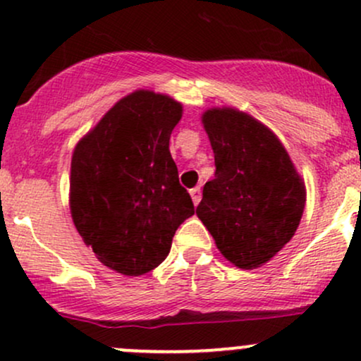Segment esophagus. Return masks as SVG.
<instances>
[{"instance_id":"1","label":"esophagus","mask_w":361,"mask_h":361,"mask_svg":"<svg viewBox=\"0 0 361 361\" xmlns=\"http://www.w3.org/2000/svg\"><path fill=\"white\" fill-rule=\"evenodd\" d=\"M190 195H192L193 205H198V202H200V198H202V193H200V186H195V188L190 190Z\"/></svg>"}]
</instances>
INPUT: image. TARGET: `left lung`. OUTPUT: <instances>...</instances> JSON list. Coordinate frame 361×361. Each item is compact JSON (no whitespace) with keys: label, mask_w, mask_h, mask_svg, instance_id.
<instances>
[{"label":"left lung","mask_w":361,"mask_h":361,"mask_svg":"<svg viewBox=\"0 0 361 361\" xmlns=\"http://www.w3.org/2000/svg\"><path fill=\"white\" fill-rule=\"evenodd\" d=\"M202 123L214 149L197 215L221 255L241 270L263 267L287 244L305 209L304 178L270 127L234 106H212Z\"/></svg>","instance_id":"left-lung-1"}]
</instances>
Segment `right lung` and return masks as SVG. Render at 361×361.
I'll return each instance as SVG.
<instances>
[{"label": "right lung", "instance_id": "1", "mask_svg": "<svg viewBox=\"0 0 361 361\" xmlns=\"http://www.w3.org/2000/svg\"><path fill=\"white\" fill-rule=\"evenodd\" d=\"M183 105L135 90L78 140L71 157L69 209L100 263L140 276L163 263L180 224L195 214L178 181L169 137Z\"/></svg>", "mask_w": 361, "mask_h": 361}]
</instances>
